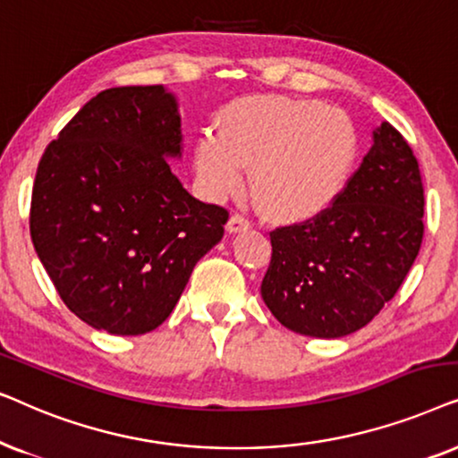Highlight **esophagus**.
Listing matches in <instances>:
<instances>
[{
    "label": "esophagus",
    "mask_w": 458,
    "mask_h": 458,
    "mask_svg": "<svg viewBox=\"0 0 458 458\" xmlns=\"http://www.w3.org/2000/svg\"><path fill=\"white\" fill-rule=\"evenodd\" d=\"M251 228V222L245 216H241V213H234V216H230L228 219V233H242V230Z\"/></svg>",
    "instance_id": "obj_1"
}]
</instances>
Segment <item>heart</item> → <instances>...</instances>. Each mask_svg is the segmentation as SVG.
Wrapping results in <instances>:
<instances>
[{
	"mask_svg": "<svg viewBox=\"0 0 458 458\" xmlns=\"http://www.w3.org/2000/svg\"><path fill=\"white\" fill-rule=\"evenodd\" d=\"M358 140L344 111L318 100L247 96L230 102L219 133L197 142V175L207 197L222 200L245 182L267 213L286 222L318 216L344 192Z\"/></svg>",
	"mask_w": 458,
	"mask_h": 458,
	"instance_id": "b5f03b06",
	"label": "heart"
}]
</instances>
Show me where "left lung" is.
I'll return each instance as SVG.
<instances>
[{
  "mask_svg": "<svg viewBox=\"0 0 458 458\" xmlns=\"http://www.w3.org/2000/svg\"><path fill=\"white\" fill-rule=\"evenodd\" d=\"M423 205L417 157L386 121L333 205L270 233L261 297L274 318L320 339L367 327L419 255Z\"/></svg>",
  "mask_w": 458,
  "mask_h": 458,
  "instance_id": "8db88e82",
  "label": "left lung"
}]
</instances>
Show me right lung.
Masks as SVG:
<instances>
[{"mask_svg":"<svg viewBox=\"0 0 458 458\" xmlns=\"http://www.w3.org/2000/svg\"><path fill=\"white\" fill-rule=\"evenodd\" d=\"M182 155L175 98L163 85L91 98L47 144L29 230L60 300L89 327L142 335L172 314L228 209L200 203L172 174Z\"/></svg>","mask_w":458,"mask_h":458,"instance_id":"1","label":"right lung"}]
</instances>
